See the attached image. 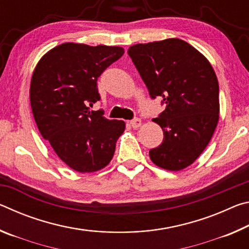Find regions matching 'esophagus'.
I'll return each mask as SVG.
<instances>
[{"label": "esophagus", "mask_w": 249, "mask_h": 249, "mask_svg": "<svg viewBox=\"0 0 249 249\" xmlns=\"http://www.w3.org/2000/svg\"><path fill=\"white\" fill-rule=\"evenodd\" d=\"M129 124L133 128H138L142 125V121L140 119H134L129 122Z\"/></svg>", "instance_id": "obj_1"}]
</instances>
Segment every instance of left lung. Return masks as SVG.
Masks as SVG:
<instances>
[{"mask_svg":"<svg viewBox=\"0 0 249 249\" xmlns=\"http://www.w3.org/2000/svg\"><path fill=\"white\" fill-rule=\"evenodd\" d=\"M127 53L151 99L161 96L166 104L153 120L162 128L163 141L150 149L151 161L166 170H182L196 161L216 128V74L199 50L179 38L137 44Z\"/></svg>","mask_w":249,"mask_h":249,"instance_id":"8db88e82","label":"left lung"}]
</instances>
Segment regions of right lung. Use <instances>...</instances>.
Here are the masks:
<instances>
[{"label": "right lung", "mask_w": 249, "mask_h": 249, "mask_svg": "<svg viewBox=\"0 0 249 249\" xmlns=\"http://www.w3.org/2000/svg\"><path fill=\"white\" fill-rule=\"evenodd\" d=\"M116 46L65 43L50 49L34 70L29 99L39 132L71 169L94 172L107 166L123 121L91 111L100 100L98 78L123 56Z\"/></svg>", "instance_id": "obj_1"}]
</instances>
